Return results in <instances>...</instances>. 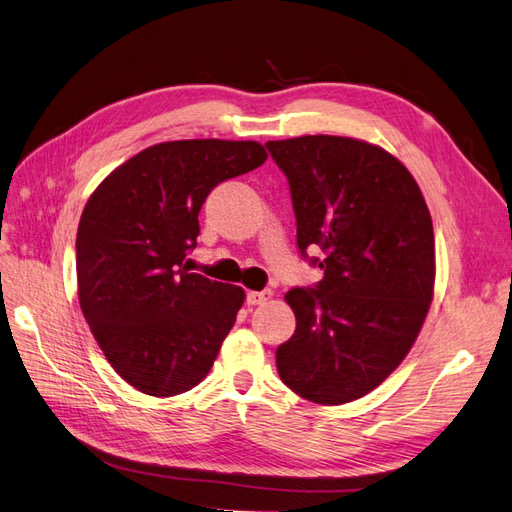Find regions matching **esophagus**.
<instances>
[{
  "instance_id": "esophagus-1",
  "label": "esophagus",
  "mask_w": 512,
  "mask_h": 512,
  "mask_svg": "<svg viewBox=\"0 0 512 512\" xmlns=\"http://www.w3.org/2000/svg\"><path fill=\"white\" fill-rule=\"evenodd\" d=\"M273 299V290H250L247 292V303L250 305H265Z\"/></svg>"
}]
</instances>
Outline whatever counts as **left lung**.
I'll list each match as a JSON object with an SVG mask.
<instances>
[{"instance_id": "1", "label": "left lung", "mask_w": 512, "mask_h": 512, "mask_svg": "<svg viewBox=\"0 0 512 512\" xmlns=\"http://www.w3.org/2000/svg\"><path fill=\"white\" fill-rule=\"evenodd\" d=\"M290 183L297 243L318 245L316 288H292L294 335L275 352L282 382L339 406L389 378L423 329L436 241L421 188L393 153L350 136L267 143Z\"/></svg>"}]
</instances>
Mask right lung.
<instances>
[{
  "label": "right lung",
  "instance_id": "1",
  "mask_svg": "<svg viewBox=\"0 0 512 512\" xmlns=\"http://www.w3.org/2000/svg\"><path fill=\"white\" fill-rule=\"evenodd\" d=\"M265 160L256 141L158 143L89 196L76 232L79 303L106 361L141 393L190 391L218 359L245 290L190 273L185 256L209 192Z\"/></svg>",
  "mask_w": 512,
  "mask_h": 512
}]
</instances>
